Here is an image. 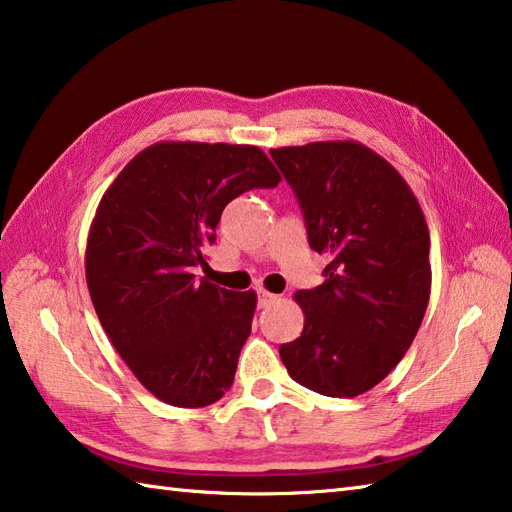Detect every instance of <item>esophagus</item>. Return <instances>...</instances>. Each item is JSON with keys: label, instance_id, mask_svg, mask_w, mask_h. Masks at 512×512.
Returning a JSON list of instances; mask_svg holds the SVG:
<instances>
[{"label": "esophagus", "instance_id": "34e87169", "mask_svg": "<svg viewBox=\"0 0 512 512\" xmlns=\"http://www.w3.org/2000/svg\"><path fill=\"white\" fill-rule=\"evenodd\" d=\"M278 298H280V296L269 294V291H265V289L258 291V305H260V307H267V305H271V302H276Z\"/></svg>", "mask_w": 512, "mask_h": 512}]
</instances>
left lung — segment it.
Returning <instances> with one entry per match:
<instances>
[{
    "label": "left lung",
    "mask_w": 512,
    "mask_h": 512,
    "mask_svg": "<svg viewBox=\"0 0 512 512\" xmlns=\"http://www.w3.org/2000/svg\"><path fill=\"white\" fill-rule=\"evenodd\" d=\"M294 190L309 247L329 256L325 283L300 289L305 329L280 344L302 387L356 398L398 364L431 294L429 229L409 185L353 141L269 150Z\"/></svg>",
    "instance_id": "8db88e82"
}]
</instances>
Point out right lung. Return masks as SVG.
I'll use <instances>...</instances> for the list:
<instances>
[{"label": "right lung", "instance_id": "obj_1", "mask_svg": "<svg viewBox=\"0 0 512 512\" xmlns=\"http://www.w3.org/2000/svg\"><path fill=\"white\" fill-rule=\"evenodd\" d=\"M278 183L254 145L156 143L103 194L86 249L90 298L114 349L159 400L198 409L232 389L256 294L198 280L194 269L207 267L225 205Z\"/></svg>", "mask_w": 512, "mask_h": 512}]
</instances>
